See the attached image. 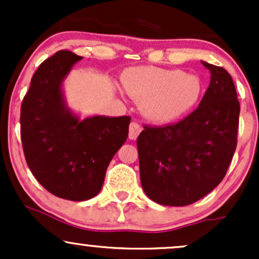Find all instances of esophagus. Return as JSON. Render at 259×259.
I'll list each match as a JSON object with an SVG mask.
<instances>
[{"label":"esophagus","mask_w":259,"mask_h":259,"mask_svg":"<svg viewBox=\"0 0 259 259\" xmlns=\"http://www.w3.org/2000/svg\"><path fill=\"white\" fill-rule=\"evenodd\" d=\"M141 130H142V127L139 123H136V121H132L129 125V139L130 140L138 139L139 134L141 133Z\"/></svg>","instance_id":"esophagus-1"}]
</instances>
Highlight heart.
Masks as SVG:
<instances>
[{"instance_id":"1","label":"heart","mask_w":259,"mask_h":259,"mask_svg":"<svg viewBox=\"0 0 259 259\" xmlns=\"http://www.w3.org/2000/svg\"><path fill=\"white\" fill-rule=\"evenodd\" d=\"M123 88L141 101L148 119L169 123L191 112L200 101L203 84L196 74L156 67L130 68L121 76Z\"/></svg>"}]
</instances>
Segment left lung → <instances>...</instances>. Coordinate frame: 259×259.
Wrapping results in <instances>:
<instances>
[{"mask_svg":"<svg viewBox=\"0 0 259 259\" xmlns=\"http://www.w3.org/2000/svg\"><path fill=\"white\" fill-rule=\"evenodd\" d=\"M210 82L200 106L183 120L145 125L138 138L141 185L163 206H187L224 179L237 144L240 103L224 68L202 62Z\"/></svg>","mask_w":259,"mask_h":259,"instance_id":"left-lung-1","label":"left lung"}]
</instances>
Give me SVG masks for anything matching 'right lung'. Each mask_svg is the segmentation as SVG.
Returning <instances> with one entry per match:
<instances>
[{
    "label": "right lung",
    "mask_w": 259,
    "mask_h": 259,
    "mask_svg": "<svg viewBox=\"0 0 259 259\" xmlns=\"http://www.w3.org/2000/svg\"><path fill=\"white\" fill-rule=\"evenodd\" d=\"M81 58L62 50L44 61L20 109V138L29 169L47 191L69 201L99 194L132 120L127 115L80 120L68 108L62 82Z\"/></svg>",
    "instance_id": "obj_1"
}]
</instances>
